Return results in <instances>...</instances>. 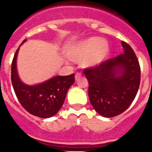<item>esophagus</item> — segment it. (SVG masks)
<instances>
[{"mask_svg": "<svg viewBox=\"0 0 152 152\" xmlns=\"http://www.w3.org/2000/svg\"><path fill=\"white\" fill-rule=\"evenodd\" d=\"M81 76H82V75H81L80 73H79V72H76V75H75V79H76V80H79V78H80Z\"/></svg>", "mask_w": 152, "mask_h": 152, "instance_id": "obj_1", "label": "esophagus"}]
</instances>
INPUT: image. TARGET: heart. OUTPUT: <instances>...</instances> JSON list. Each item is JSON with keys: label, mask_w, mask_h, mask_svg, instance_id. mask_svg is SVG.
Instances as JSON below:
<instances>
[{"label": "heart", "mask_w": 152, "mask_h": 152, "mask_svg": "<svg viewBox=\"0 0 152 152\" xmlns=\"http://www.w3.org/2000/svg\"><path fill=\"white\" fill-rule=\"evenodd\" d=\"M107 42L98 37L84 39L70 46L67 57L76 63H83L84 67H93L101 64L109 53Z\"/></svg>", "instance_id": "heart-1"}]
</instances>
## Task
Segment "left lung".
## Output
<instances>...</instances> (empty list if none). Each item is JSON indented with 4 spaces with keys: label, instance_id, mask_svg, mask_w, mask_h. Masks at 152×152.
Listing matches in <instances>:
<instances>
[{
    "label": "left lung",
    "instance_id": "obj_1",
    "mask_svg": "<svg viewBox=\"0 0 152 152\" xmlns=\"http://www.w3.org/2000/svg\"><path fill=\"white\" fill-rule=\"evenodd\" d=\"M124 53L83 69L91 103L100 115L112 118L127 110L137 94L140 67L136 53L121 42Z\"/></svg>",
    "mask_w": 152,
    "mask_h": 152
}]
</instances>
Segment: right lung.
<instances>
[{
	"instance_id": "right-lung-1",
	"label": "right lung",
	"mask_w": 152,
	"mask_h": 152,
	"mask_svg": "<svg viewBox=\"0 0 152 152\" xmlns=\"http://www.w3.org/2000/svg\"><path fill=\"white\" fill-rule=\"evenodd\" d=\"M18 50L13 57L11 72L12 83L18 100L32 115L42 118L53 117L61 108L67 91L75 82V75L57 76L38 85H26L21 82L16 71Z\"/></svg>"
}]
</instances>
